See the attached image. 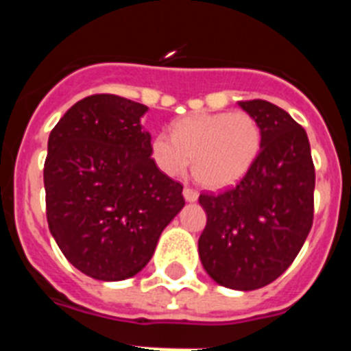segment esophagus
Masks as SVG:
<instances>
[{
  "mask_svg": "<svg viewBox=\"0 0 351 351\" xmlns=\"http://www.w3.org/2000/svg\"><path fill=\"white\" fill-rule=\"evenodd\" d=\"M182 195H184V198L188 200V202H195V200L198 198V191L193 190V188H190V186H184Z\"/></svg>",
  "mask_w": 351,
  "mask_h": 351,
  "instance_id": "34e87169",
  "label": "esophagus"
}]
</instances>
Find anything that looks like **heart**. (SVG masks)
Instances as JSON below:
<instances>
[{
  "label": "heart",
  "mask_w": 351,
  "mask_h": 351,
  "mask_svg": "<svg viewBox=\"0 0 351 351\" xmlns=\"http://www.w3.org/2000/svg\"><path fill=\"white\" fill-rule=\"evenodd\" d=\"M262 144V126L253 114L202 112L182 117L172 126V133H158L151 156L167 176H181L193 158L197 181L221 190L250 172Z\"/></svg>",
  "instance_id": "heart-1"
}]
</instances>
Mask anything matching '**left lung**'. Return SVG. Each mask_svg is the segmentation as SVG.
Returning a JSON list of instances; mask_svg holds the SVG:
<instances>
[{
    "mask_svg": "<svg viewBox=\"0 0 351 351\" xmlns=\"http://www.w3.org/2000/svg\"><path fill=\"white\" fill-rule=\"evenodd\" d=\"M241 107L262 126V151L237 184L200 193L207 223L198 255L221 287L256 290L290 267L311 230L315 165L308 135L287 110L265 100Z\"/></svg>",
    "mask_w": 351,
    "mask_h": 351,
    "instance_id": "left-lung-1",
    "label": "left lung"
}]
</instances>
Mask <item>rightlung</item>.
Masks as SVG:
<instances>
[{
  "instance_id": "right-lung-1",
  "label": "right lung",
  "mask_w": 351,
  "mask_h": 351,
  "mask_svg": "<svg viewBox=\"0 0 351 351\" xmlns=\"http://www.w3.org/2000/svg\"><path fill=\"white\" fill-rule=\"evenodd\" d=\"M147 107L116 95L77 101L49 135L45 214L68 262L101 281L147 265L161 232L184 206L182 184L151 158Z\"/></svg>"
}]
</instances>
